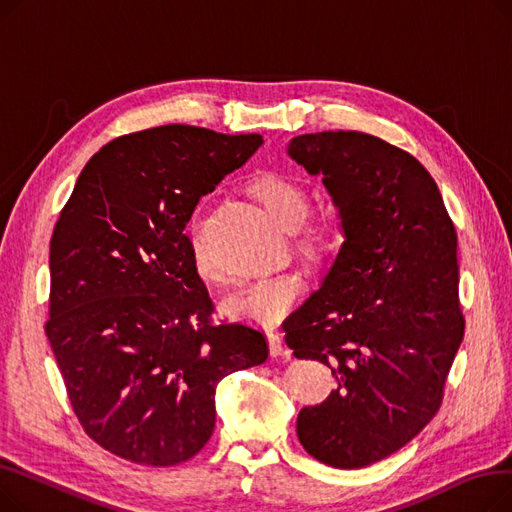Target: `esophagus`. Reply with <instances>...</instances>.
<instances>
[{
	"mask_svg": "<svg viewBox=\"0 0 512 512\" xmlns=\"http://www.w3.org/2000/svg\"><path fill=\"white\" fill-rule=\"evenodd\" d=\"M267 344H270V355L272 357H282V355L288 357V351H286L282 338L278 336V332H267Z\"/></svg>",
	"mask_w": 512,
	"mask_h": 512,
	"instance_id": "1",
	"label": "esophagus"
}]
</instances>
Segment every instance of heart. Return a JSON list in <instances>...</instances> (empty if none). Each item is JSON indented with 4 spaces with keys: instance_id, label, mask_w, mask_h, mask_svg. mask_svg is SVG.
Listing matches in <instances>:
<instances>
[{
    "instance_id": "heart-1",
    "label": "heart",
    "mask_w": 512,
    "mask_h": 512,
    "mask_svg": "<svg viewBox=\"0 0 512 512\" xmlns=\"http://www.w3.org/2000/svg\"><path fill=\"white\" fill-rule=\"evenodd\" d=\"M255 195L265 207V211L272 215V218L284 228V230H299L307 215H309V193L307 188L292 180L288 176L270 174L263 176L255 184ZM201 228V209L195 213L193 218V247H195V261L197 270L205 280H215V274L209 263L201 255L199 238L197 232ZM307 245L321 247L330 240V224H313L307 230ZM305 292V282L299 274L282 272V274H270L255 278L240 288L232 290L228 297L222 301V309L242 321H249V324L257 326H274L282 321L297 305Z\"/></svg>"
}]
</instances>
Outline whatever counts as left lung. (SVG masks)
I'll list each match as a JSON object with an SVG mask.
<instances>
[{"instance_id":"left-lung-1","label":"left lung","mask_w":512,"mask_h":512,"mask_svg":"<svg viewBox=\"0 0 512 512\" xmlns=\"http://www.w3.org/2000/svg\"><path fill=\"white\" fill-rule=\"evenodd\" d=\"M288 155L321 174L342 247L319 290L284 321L297 359L328 365L338 388L297 419L303 448L361 469L434 419L465 334L456 230L419 161L355 130L301 134Z\"/></svg>"}]
</instances>
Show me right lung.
I'll list each match as a JSON object with an SVG mask.
<instances>
[{
  "label": "right lung",
  "mask_w": 512,
  "mask_h": 512,
  "mask_svg": "<svg viewBox=\"0 0 512 512\" xmlns=\"http://www.w3.org/2000/svg\"><path fill=\"white\" fill-rule=\"evenodd\" d=\"M261 143L186 124L126 134L89 159L53 228L45 334L80 425L120 459H193L213 434L218 382L270 353L247 324H211L184 234Z\"/></svg>",
  "instance_id": "right-lung-1"
}]
</instances>
